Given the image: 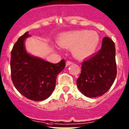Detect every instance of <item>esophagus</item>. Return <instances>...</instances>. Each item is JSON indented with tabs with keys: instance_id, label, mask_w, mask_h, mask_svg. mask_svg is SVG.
<instances>
[{
	"instance_id": "obj_1",
	"label": "esophagus",
	"mask_w": 129,
	"mask_h": 129,
	"mask_svg": "<svg viewBox=\"0 0 129 129\" xmlns=\"http://www.w3.org/2000/svg\"><path fill=\"white\" fill-rule=\"evenodd\" d=\"M72 63H73V62H71V61H69V60H68V61L66 62V66L67 67V66H70V65L72 64Z\"/></svg>"
}]
</instances>
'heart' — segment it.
Returning a JSON list of instances; mask_svg holds the SVG:
<instances>
[{
	"label": "heart",
	"mask_w": 129,
	"mask_h": 129,
	"mask_svg": "<svg viewBox=\"0 0 129 129\" xmlns=\"http://www.w3.org/2000/svg\"><path fill=\"white\" fill-rule=\"evenodd\" d=\"M100 43V36L95 31L75 30L64 33L57 39L58 45L72 49L76 57L85 58L95 53Z\"/></svg>",
	"instance_id": "obj_1"
}]
</instances>
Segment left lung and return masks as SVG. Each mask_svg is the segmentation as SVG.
<instances>
[{"mask_svg": "<svg viewBox=\"0 0 129 129\" xmlns=\"http://www.w3.org/2000/svg\"><path fill=\"white\" fill-rule=\"evenodd\" d=\"M114 43L104 37L101 49L83 62L76 80L78 89L87 97L102 96L113 85L117 74Z\"/></svg>", "mask_w": 129, "mask_h": 129, "instance_id": "8db88e82", "label": "left lung"}]
</instances>
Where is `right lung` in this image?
<instances>
[{
  "instance_id": "1",
  "label": "right lung",
  "mask_w": 129,
  "mask_h": 129,
  "mask_svg": "<svg viewBox=\"0 0 129 129\" xmlns=\"http://www.w3.org/2000/svg\"><path fill=\"white\" fill-rule=\"evenodd\" d=\"M30 37L26 32L14 45L11 53L13 83L22 95L34 101L48 99L54 91L57 75L66 66L65 60L52 63L27 52L25 40Z\"/></svg>"
}]
</instances>
